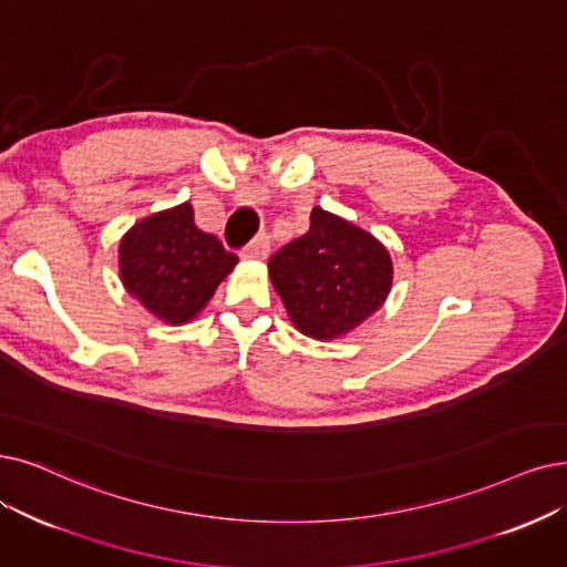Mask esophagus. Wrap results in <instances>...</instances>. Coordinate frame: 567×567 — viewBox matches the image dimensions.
<instances>
[{
	"label": "esophagus",
	"mask_w": 567,
	"mask_h": 567,
	"mask_svg": "<svg viewBox=\"0 0 567 567\" xmlns=\"http://www.w3.org/2000/svg\"><path fill=\"white\" fill-rule=\"evenodd\" d=\"M241 256L244 258H251V260H265L269 256V237L267 235H258L251 241H248L241 248Z\"/></svg>",
	"instance_id": "esophagus-1"
}]
</instances>
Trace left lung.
<instances>
[{
    "mask_svg": "<svg viewBox=\"0 0 567 567\" xmlns=\"http://www.w3.org/2000/svg\"><path fill=\"white\" fill-rule=\"evenodd\" d=\"M269 277L300 332L334 339L383 305L393 265L370 233L316 207L307 235L269 258Z\"/></svg>",
    "mask_w": 567,
    "mask_h": 567,
    "instance_id": "8db88e82",
    "label": "left lung"
}]
</instances>
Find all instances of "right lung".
<instances>
[{
    "label": "right lung",
    "instance_id": "add662e5",
    "mask_svg": "<svg viewBox=\"0 0 567 567\" xmlns=\"http://www.w3.org/2000/svg\"><path fill=\"white\" fill-rule=\"evenodd\" d=\"M121 279L140 302L172 326L205 309L237 256L195 225L193 207L153 214L121 241Z\"/></svg>",
    "mask_w": 567,
    "mask_h": 567
}]
</instances>
